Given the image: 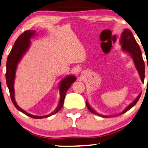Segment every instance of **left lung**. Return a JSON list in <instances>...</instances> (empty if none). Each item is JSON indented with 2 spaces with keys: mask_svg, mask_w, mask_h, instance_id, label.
<instances>
[{
  "mask_svg": "<svg viewBox=\"0 0 148 148\" xmlns=\"http://www.w3.org/2000/svg\"><path fill=\"white\" fill-rule=\"evenodd\" d=\"M120 45L121 46V50L123 52L126 53L130 56H131V58L133 60L134 66L137 70L138 72L139 76H140V78L141 81L142 82H144V78H145V64L143 60L142 55V52H141L140 48L139 45H138L137 42L136 41L135 38L132 34V32L130 30L127 29V28H125L123 30V32L121 34L120 36ZM141 94H139V95L136 97V98L134 100L133 102L130 103V104L127 106L123 110L122 112L119 113L116 115H113V116H105L102 115V114H100L97 112L95 110H94L93 108H92L91 106L90 105V103L88 102L87 100H86V106L88 109L89 110V111L92 113H93L96 115L100 116L102 118H108V117H113L115 116H118L121 115V114H124L125 112L128 111L130 109H131L134 106L136 105V103L138 102L139 99H140V97L141 96Z\"/></svg>",
  "mask_w": 148,
  "mask_h": 148,
  "instance_id": "1",
  "label": "left lung"
}]
</instances>
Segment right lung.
I'll list each match as a JSON object with an SVG mask.
<instances>
[{
	"mask_svg": "<svg viewBox=\"0 0 148 148\" xmlns=\"http://www.w3.org/2000/svg\"><path fill=\"white\" fill-rule=\"evenodd\" d=\"M36 35V30H26L24 33H23L20 36L17 40L15 41L14 45L11 50L9 55L7 58L6 61V84L8 90H9L10 95L11 98V100L16 107V108L23 112V114H26V116L30 117L32 118L36 119H41L48 118L52 115L56 114L59 110H60L63 106L64 101L65 95L68 90L71 86V85L73 84L76 80V76L74 75H68V76L64 77L62 79L60 84H59L58 89L60 92V100L58 103V106L56 108L54 111L51 113L45 116H35L32 115L31 114L28 113L25 110L22 109L17 104V103L15 100V91H14V80L16 78V72L18 68V65L21 62L22 59L24 56L26 54V52L28 51L29 48L31 46V41L30 39H32L33 37Z\"/></svg>",
	"mask_w": 148,
	"mask_h": 148,
	"instance_id": "add662e5",
	"label": "right lung"
}]
</instances>
